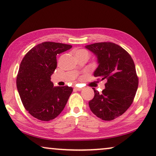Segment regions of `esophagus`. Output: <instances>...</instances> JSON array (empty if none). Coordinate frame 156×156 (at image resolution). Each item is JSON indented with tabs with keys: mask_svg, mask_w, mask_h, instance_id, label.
I'll list each match as a JSON object with an SVG mask.
<instances>
[{
	"mask_svg": "<svg viewBox=\"0 0 156 156\" xmlns=\"http://www.w3.org/2000/svg\"><path fill=\"white\" fill-rule=\"evenodd\" d=\"M74 89H75L76 90H78V91H80V90H83V88H81V87H74Z\"/></svg>",
	"mask_w": 156,
	"mask_h": 156,
	"instance_id": "34e87169",
	"label": "esophagus"
}]
</instances>
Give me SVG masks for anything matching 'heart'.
<instances>
[{"label":"heart","mask_w":156,"mask_h":156,"mask_svg":"<svg viewBox=\"0 0 156 156\" xmlns=\"http://www.w3.org/2000/svg\"><path fill=\"white\" fill-rule=\"evenodd\" d=\"M76 54H85V55H87V56H88V52H87L86 50H85V49L78 50V51H76L75 53V55H76Z\"/></svg>","instance_id":"1"}]
</instances>
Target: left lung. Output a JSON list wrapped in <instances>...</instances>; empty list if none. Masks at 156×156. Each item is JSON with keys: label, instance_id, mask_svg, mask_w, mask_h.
<instances>
[{"label": "left lung", "instance_id": "1", "mask_svg": "<svg viewBox=\"0 0 156 156\" xmlns=\"http://www.w3.org/2000/svg\"><path fill=\"white\" fill-rule=\"evenodd\" d=\"M85 48L97 56L99 65L94 76L107 80L101 93L93 88L95 96L89 101L90 109L100 119L111 121L123 115L134 99L139 85L134 62L115 43H95Z\"/></svg>", "mask_w": 156, "mask_h": 156}]
</instances>
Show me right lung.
<instances>
[{"instance_id": "1", "label": "right lung", "mask_w": 156, "mask_h": 156, "mask_svg": "<svg viewBox=\"0 0 156 156\" xmlns=\"http://www.w3.org/2000/svg\"><path fill=\"white\" fill-rule=\"evenodd\" d=\"M71 45L45 41L32 48L21 61L16 84L22 102L32 117L41 121L55 119L73 92L69 86L54 87L51 76L56 69V55Z\"/></svg>"}]
</instances>
